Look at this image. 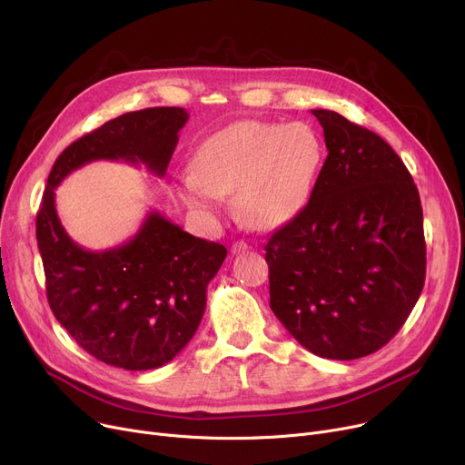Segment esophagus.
I'll use <instances>...</instances> for the list:
<instances>
[{
	"label": "esophagus",
	"mask_w": 465,
	"mask_h": 465,
	"mask_svg": "<svg viewBox=\"0 0 465 465\" xmlns=\"http://www.w3.org/2000/svg\"><path fill=\"white\" fill-rule=\"evenodd\" d=\"M251 247L247 245L245 241H235L232 245V254H241V252H247Z\"/></svg>",
	"instance_id": "34e87169"
}]
</instances>
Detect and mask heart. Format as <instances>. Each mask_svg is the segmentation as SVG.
Here are the masks:
<instances>
[{"label":"heart","instance_id":"heart-1","mask_svg":"<svg viewBox=\"0 0 465 465\" xmlns=\"http://www.w3.org/2000/svg\"><path fill=\"white\" fill-rule=\"evenodd\" d=\"M324 158L321 137L307 124L242 120L209 135L181 175L190 211L214 223L223 195L233 192L237 214L252 228H275L307 203Z\"/></svg>","mask_w":465,"mask_h":465}]
</instances>
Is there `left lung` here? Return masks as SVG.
Here are the masks:
<instances>
[{
	"instance_id": "left-lung-1",
	"label": "left lung",
	"mask_w": 465,
	"mask_h": 465,
	"mask_svg": "<svg viewBox=\"0 0 465 465\" xmlns=\"http://www.w3.org/2000/svg\"><path fill=\"white\" fill-rule=\"evenodd\" d=\"M328 158L309 203L265 245L270 305L300 345L356 360L405 324L426 279L422 205L382 137L312 109Z\"/></svg>"
}]
</instances>
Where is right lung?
<instances>
[{
	"label": "right lung",
	"instance_id": "1",
	"mask_svg": "<svg viewBox=\"0 0 465 465\" xmlns=\"http://www.w3.org/2000/svg\"><path fill=\"white\" fill-rule=\"evenodd\" d=\"M186 120L181 107L113 118L71 143L46 181L35 235L48 305L88 354L114 368L154 370L186 347L203 319L207 284L228 251L183 232L158 211L146 214L124 245L86 251L64 230L54 190L71 171L95 160L143 163L163 177Z\"/></svg>",
	"mask_w": 465,
	"mask_h": 465
}]
</instances>
